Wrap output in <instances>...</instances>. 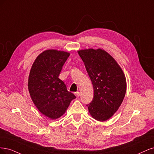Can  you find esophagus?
<instances>
[{"label": "esophagus", "mask_w": 154, "mask_h": 154, "mask_svg": "<svg viewBox=\"0 0 154 154\" xmlns=\"http://www.w3.org/2000/svg\"><path fill=\"white\" fill-rule=\"evenodd\" d=\"M74 94H75V95L77 97H78L80 96V92H79V91H76V92H75V93H74Z\"/></svg>", "instance_id": "esophagus-1"}]
</instances>
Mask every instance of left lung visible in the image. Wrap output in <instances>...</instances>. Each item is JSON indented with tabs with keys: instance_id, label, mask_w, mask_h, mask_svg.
<instances>
[{
	"instance_id": "8db88e82",
	"label": "left lung",
	"mask_w": 154,
	"mask_h": 154,
	"mask_svg": "<svg viewBox=\"0 0 154 154\" xmlns=\"http://www.w3.org/2000/svg\"><path fill=\"white\" fill-rule=\"evenodd\" d=\"M93 86L92 101L86 105L91 116L98 121L111 118L120 106L126 92L124 73L116 61L99 48L78 51Z\"/></svg>"
}]
</instances>
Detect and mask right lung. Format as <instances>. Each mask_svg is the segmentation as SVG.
Masks as SVG:
<instances>
[{
    "instance_id": "obj_1",
    "label": "right lung",
    "mask_w": 154,
    "mask_h": 154,
    "mask_svg": "<svg viewBox=\"0 0 154 154\" xmlns=\"http://www.w3.org/2000/svg\"><path fill=\"white\" fill-rule=\"evenodd\" d=\"M70 54L47 50L37 57L31 69L28 88L38 110L52 120L61 117L76 97L59 79Z\"/></svg>"
}]
</instances>
